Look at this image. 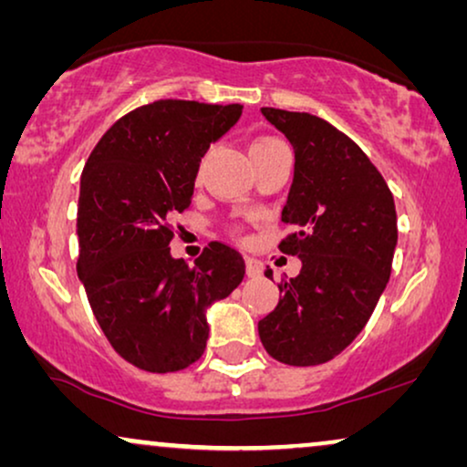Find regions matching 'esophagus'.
I'll return each instance as SVG.
<instances>
[{
	"mask_svg": "<svg viewBox=\"0 0 467 467\" xmlns=\"http://www.w3.org/2000/svg\"><path fill=\"white\" fill-rule=\"evenodd\" d=\"M244 261H246V274H248V278H259L261 274H264V265H261L259 259L244 257Z\"/></svg>",
	"mask_w": 467,
	"mask_h": 467,
	"instance_id": "obj_1",
	"label": "esophagus"
}]
</instances>
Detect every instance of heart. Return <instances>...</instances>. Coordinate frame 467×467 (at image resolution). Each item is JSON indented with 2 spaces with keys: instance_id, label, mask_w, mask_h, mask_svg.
<instances>
[{
  "instance_id": "b5f03b06",
  "label": "heart",
  "mask_w": 467,
  "mask_h": 467,
  "mask_svg": "<svg viewBox=\"0 0 467 467\" xmlns=\"http://www.w3.org/2000/svg\"><path fill=\"white\" fill-rule=\"evenodd\" d=\"M280 144H283V142H280V140H276V138H272V136H259V138H254L253 142H251V157L254 159V157L264 155V152L276 149V146H280ZM200 174H202V163L197 165L195 178H200Z\"/></svg>"
}]
</instances>
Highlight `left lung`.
Segmentation results:
<instances>
[{"instance_id":"8db88e82","label":"left lung","mask_w":467,"mask_h":467,"mask_svg":"<svg viewBox=\"0 0 467 467\" xmlns=\"http://www.w3.org/2000/svg\"><path fill=\"white\" fill-rule=\"evenodd\" d=\"M296 150L283 221L296 227L278 248L302 259L283 297L259 321L267 355L318 366L366 327L391 276L398 214L385 178L347 133L308 112L261 108ZM272 278V270H265Z\"/></svg>"}]
</instances>
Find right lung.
I'll list each match as a JSON object with an SVG mask.
<instances>
[{
	"label": "right lung",
	"mask_w": 467,
	"mask_h": 467,
	"mask_svg": "<svg viewBox=\"0 0 467 467\" xmlns=\"http://www.w3.org/2000/svg\"><path fill=\"white\" fill-rule=\"evenodd\" d=\"M240 114V104L152 101L120 117L82 170L76 270L108 342L146 372L200 359L206 308L244 278V259L223 242L193 265L170 254V221L191 206L197 165Z\"/></svg>",
	"instance_id": "add662e5"
}]
</instances>
